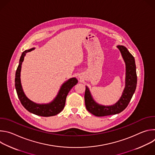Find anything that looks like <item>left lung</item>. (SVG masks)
<instances>
[{
	"mask_svg": "<svg viewBox=\"0 0 155 155\" xmlns=\"http://www.w3.org/2000/svg\"><path fill=\"white\" fill-rule=\"evenodd\" d=\"M122 57L126 64L125 87L119 101L110 106L98 104L93 99L89 88L86 86L84 93L85 105L87 110L96 117H105L115 115L121 112L128 105L133 96L137 86V73L135 59L127 50L122 45H118Z\"/></svg>",
	"mask_w": 155,
	"mask_h": 155,
	"instance_id": "8db88e82",
	"label": "left lung"
}]
</instances>
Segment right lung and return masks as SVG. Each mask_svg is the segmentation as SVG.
<instances>
[{
  "mask_svg": "<svg viewBox=\"0 0 155 155\" xmlns=\"http://www.w3.org/2000/svg\"><path fill=\"white\" fill-rule=\"evenodd\" d=\"M34 49V48H32L28 50H25L23 52L21 56L19 65L18 66L15 74V82L16 93L21 104L29 112L41 117H47L54 116L59 114L63 110L65 106L66 97H67L69 92L72 89V87H74L78 83V80L76 78H72L63 83L60 88L57 96L49 104H39L29 100L26 96L23 90V88H22L20 80V73L21 69V64L24 61L26 54Z\"/></svg>",
  "mask_w": 155,
  "mask_h": 155,
  "instance_id": "obj_1",
  "label": "right lung"
}]
</instances>
